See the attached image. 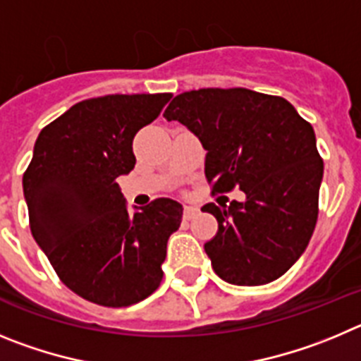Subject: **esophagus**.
<instances>
[{"mask_svg":"<svg viewBox=\"0 0 361 361\" xmlns=\"http://www.w3.org/2000/svg\"><path fill=\"white\" fill-rule=\"evenodd\" d=\"M197 212H200V209H197V207L187 204V207L183 209V217H185V219H192L194 216H197Z\"/></svg>","mask_w":361,"mask_h":361,"instance_id":"1","label":"esophagus"}]
</instances>
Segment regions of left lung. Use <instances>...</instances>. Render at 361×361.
<instances>
[{
	"label": "left lung",
	"mask_w": 361,
	"mask_h": 361,
	"mask_svg": "<svg viewBox=\"0 0 361 361\" xmlns=\"http://www.w3.org/2000/svg\"><path fill=\"white\" fill-rule=\"evenodd\" d=\"M200 138L214 192L233 187L245 201L203 212L217 219L204 243L212 268L235 286H261L298 261L318 217L324 161L310 122L282 97L246 87H207L174 97L164 113Z\"/></svg>",
	"instance_id": "1"
}]
</instances>
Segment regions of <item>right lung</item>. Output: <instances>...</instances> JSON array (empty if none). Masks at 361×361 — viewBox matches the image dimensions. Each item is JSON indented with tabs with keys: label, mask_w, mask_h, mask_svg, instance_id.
I'll use <instances>...</instances> for the list:
<instances>
[{
	"label": "right lung",
	"mask_w": 361,
	"mask_h": 361,
	"mask_svg": "<svg viewBox=\"0 0 361 361\" xmlns=\"http://www.w3.org/2000/svg\"><path fill=\"white\" fill-rule=\"evenodd\" d=\"M171 93L106 95L71 106L39 133L23 176L30 230L61 281L100 306L126 307L160 286L183 207L158 197L129 214L116 178L133 171V138Z\"/></svg>",
	"instance_id": "obj_1"
}]
</instances>
